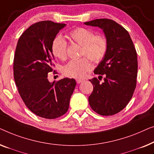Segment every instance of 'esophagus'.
Instances as JSON below:
<instances>
[{
	"mask_svg": "<svg viewBox=\"0 0 154 154\" xmlns=\"http://www.w3.org/2000/svg\"><path fill=\"white\" fill-rule=\"evenodd\" d=\"M84 80L83 79H76V82H77V84H80V83H82V82H83Z\"/></svg>",
	"mask_w": 154,
	"mask_h": 154,
	"instance_id": "esophagus-1",
	"label": "esophagus"
}]
</instances>
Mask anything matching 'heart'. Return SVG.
Here are the masks:
<instances>
[{
  "label": "heart",
  "instance_id": "obj_1",
  "mask_svg": "<svg viewBox=\"0 0 154 154\" xmlns=\"http://www.w3.org/2000/svg\"><path fill=\"white\" fill-rule=\"evenodd\" d=\"M69 37L73 42L82 46L81 55L87 57L93 62H100L107 54L109 41L105 35L96 34L91 30L79 27L70 31ZM67 48L68 43L62 37L54 38L51 43V51L55 57L60 60L66 59ZM91 68L89 60L84 57L70 60L63 67L62 72L67 77L81 79L91 70Z\"/></svg>",
  "mask_w": 154,
  "mask_h": 154
}]
</instances>
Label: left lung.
Returning <instances> with one entry per match:
<instances>
[{
	"instance_id": "8db88e82",
	"label": "left lung",
	"mask_w": 154,
	"mask_h": 154,
	"mask_svg": "<svg viewBox=\"0 0 154 154\" xmlns=\"http://www.w3.org/2000/svg\"><path fill=\"white\" fill-rule=\"evenodd\" d=\"M84 24L100 28L109 41L107 54L94 70L99 79L105 77L104 82L100 83L96 77L89 80L94 86L89 105L100 115H114L126 107L135 91L137 52L128 32L116 21L98 19Z\"/></svg>"
}]
</instances>
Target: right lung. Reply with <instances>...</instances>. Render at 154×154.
<instances>
[{
	"mask_svg": "<svg viewBox=\"0 0 154 154\" xmlns=\"http://www.w3.org/2000/svg\"><path fill=\"white\" fill-rule=\"evenodd\" d=\"M65 23L39 21L19 38L14 57V78L19 94L31 111L40 117L53 119L68 110L76 82L64 78L50 83L54 57L51 43Z\"/></svg>",
	"mask_w": 154,
	"mask_h": 154,
	"instance_id": "add662e5",
	"label": "right lung"
}]
</instances>
